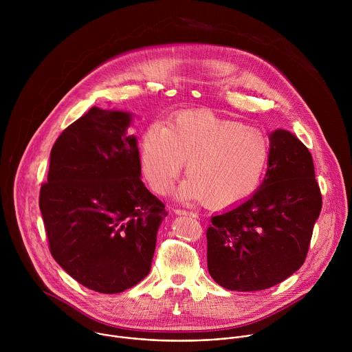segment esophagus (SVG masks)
I'll return each mask as SVG.
<instances>
[{
  "mask_svg": "<svg viewBox=\"0 0 352 352\" xmlns=\"http://www.w3.org/2000/svg\"><path fill=\"white\" fill-rule=\"evenodd\" d=\"M174 213L178 214V216H195L193 213L186 212V210H181V209H174Z\"/></svg>",
  "mask_w": 352,
  "mask_h": 352,
  "instance_id": "34e87169",
  "label": "esophagus"
}]
</instances>
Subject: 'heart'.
I'll return each instance as SVG.
<instances>
[{
    "mask_svg": "<svg viewBox=\"0 0 352 352\" xmlns=\"http://www.w3.org/2000/svg\"><path fill=\"white\" fill-rule=\"evenodd\" d=\"M270 143L265 132L206 111L181 113L167 128L148 125L139 140L142 174L153 192L166 193L186 163L188 177L177 190L184 202L212 209L235 206L259 188Z\"/></svg>",
    "mask_w": 352,
    "mask_h": 352,
    "instance_id": "heart-1",
    "label": "heart"
}]
</instances>
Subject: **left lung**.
<instances>
[{"mask_svg":"<svg viewBox=\"0 0 352 352\" xmlns=\"http://www.w3.org/2000/svg\"><path fill=\"white\" fill-rule=\"evenodd\" d=\"M270 156L261 186L212 217L208 269L230 291L270 288L304 265L322 210L312 155L285 129L269 135Z\"/></svg>","mask_w":352,"mask_h":352,"instance_id":"obj_1","label":"left lung"}]
</instances>
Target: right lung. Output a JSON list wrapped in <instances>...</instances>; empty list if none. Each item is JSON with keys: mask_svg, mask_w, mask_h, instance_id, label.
<instances>
[{"mask_svg": "<svg viewBox=\"0 0 352 352\" xmlns=\"http://www.w3.org/2000/svg\"><path fill=\"white\" fill-rule=\"evenodd\" d=\"M133 114L91 107L50 153L38 206L56 262L82 285L122 292L152 267L168 214L140 179Z\"/></svg>", "mask_w": 352, "mask_h": 352, "instance_id": "add662e5", "label": "right lung"}]
</instances>
